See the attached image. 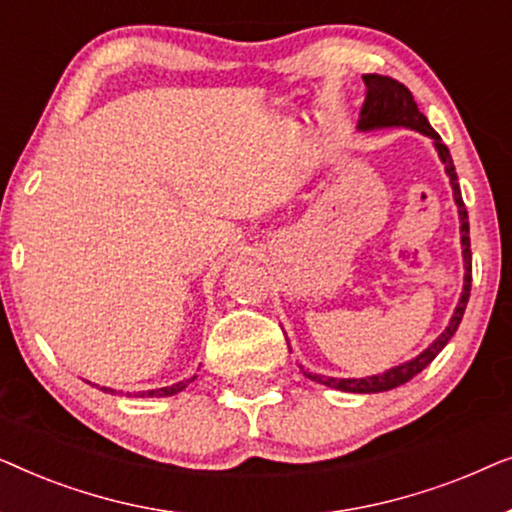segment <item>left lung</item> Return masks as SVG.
<instances>
[{
    "mask_svg": "<svg viewBox=\"0 0 512 512\" xmlns=\"http://www.w3.org/2000/svg\"><path fill=\"white\" fill-rule=\"evenodd\" d=\"M363 83H366V100H363L359 123H356V130L361 132H373V130H384V128H408L415 132H422V135L431 137L433 146H436L438 158L443 160L445 174L450 177V186L454 193V202H457L459 209V233H461V256H464V289H461V298L457 307H454V314L450 324L443 333L438 335L436 340L431 342L424 352H419L415 359L398 363V366L384 370V373L368 375V377H326L310 373V370H303L305 377H310L312 382L326 384V387L349 391V394H380V391H389L401 387V384L410 382L412 377L429 366V363L436 359V356L443 352V347L450 342V338L457 333L461 324V317H464V310L468 305V296H471V237H468V212L464 207V200H461V188L457 181V172H454V163L450 151L443 144V139L436 130L431 128V123L426 121V116L417 109L415 97L403 83H398L391 76H380V74H366L363 76Z\"/></svg>",
    "mask_w": 512,
    "mask_h": 512,
    "instance_id": "obj_1",
    "label": "left lung"
}]
</instances>
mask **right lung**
I'll return each mask as SVG.
<instances>
[{
	"instance_id": "1",
	"label": "right lung",
	"mask_w": 512,
	"mask_h": 512,
	"mask_svg": "<svg viewBox=\"0 0 512 512\" xmlns=\"http://www.w3.org/2000/svg\"><path fill=\"white\" fill-rule=\"evenodd\" d=\"M195 380V375L191 377V380H186V382H177V384H172V387H160V389H151V391H139V394H135V396H142V398H163V396H174V394H179L181 389H186L188 387V382H193ZM90 384V382H88ZM95 387H100V384H95ZM104 394H116L114 389L111 387H100Z\"/></svg>"
}]
</instances>
